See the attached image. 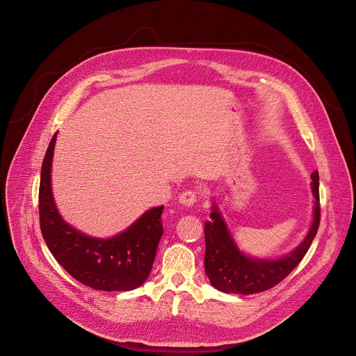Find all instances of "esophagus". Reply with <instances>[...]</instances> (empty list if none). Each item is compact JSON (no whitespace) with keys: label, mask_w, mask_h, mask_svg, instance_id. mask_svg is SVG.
<instances>
[{"label":"esophagus","mask_w":356,"mask_h":356,"mask_svg":"<svg viewBox=\"0 0 356 356\" xmlns=\"http://www.w3.org/2000/svg\"><path fill=\"white\" fill-rule=\"evenodd\" d=\"M178 202L186 207H192L195 203H196V193L192 192V191H186L184 193L179 195V199Z\"/></svg>","instance_id":"esophagus-1"}]
</instances>
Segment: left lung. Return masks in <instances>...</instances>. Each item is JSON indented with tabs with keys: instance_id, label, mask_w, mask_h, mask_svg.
<instances>
[{
	"instance_id": "8db88e82",
	"label": "left lung",
	"mask_w": 356,
	"mask_h": 356,
	"mask_svg": "<svg viewBox=\"0 0 356 356\" xmlns=\"http://www.w3.org/2000/svg\"><path fill=\"white\" fill-rule=\"evenodd\" d=\"M314 196L313 220L305 238L288 254L277 258H259L240 250L218 203H211V220L204 223V272L211 283L225 293L254 295L273 288L285 279L309 251L320 225L318 172L312 174Z\"/></svg>"
}]
</instances>
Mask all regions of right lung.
<instances>
[{
  "mask_svg": "<svg viewBox=\"0 0 356 356\" xmlns=\"http://www.w3.org/2000/svg\"><path fill=\"white\" fill-rule=\"evenodd\" d=\"M57 133L47 147L40 175V230L56 261L83 285L104 292H129L147 280L163 236L164 206L145 211L126 230L106 238L68 225L53 197L51 164Z\"/></svg>",
  "mask_w": 356,
  "mask_h": 356,
  "instance_id": "right-lung-1",
  "label": "right lung"
}]
</instances>
